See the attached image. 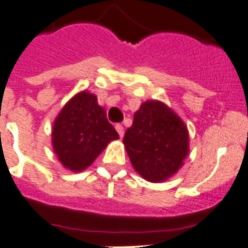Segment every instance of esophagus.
I'll return each instance as SVG.
<instances>
[{
	"mask_svg": "<svg viewBox=\"0 0 248 248\" xmlns=\"http://www.w3.org/2000/svg\"><path fill=\"white\" fill-rule=\"evenodd\" d=\"M116 130H117V132H118V135L121 136V138H122V136H124V126H122V124H116Z\"/></svg>",
	"mask_w": 248,
	"mask_h": 248,
	"instance_id": "esophagus-1",
	"label": "esophagus"
}]
</instances>
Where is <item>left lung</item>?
Segmentation results:
<instances>
[{"label": "left lung", "mask_w": 248, "mask_h": 248, "mask_svg": "<svg viewBox=\"0 0 248 248\" xmlns=\"http://www.w3.org/2000/svg\"><path fill=\"white\" fill-rule=\"evenodd\" d=\"M124 144L136 172L145 180L161 183L176 173L188 155V128L167 105L148 100L134 114Z\"/></svg>", "instance_id": "8db88e82"}]
</instances>
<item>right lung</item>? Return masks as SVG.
<instances>
[{
	"label": "right lung",
	"instance_id": "add662e5",
	"mask_svg": "<svg viewBox=\"0 0 248 248\" xmlns=\"http://www.w3.org/2000/svg\"><path fill=\"white\" fill-rule=\"evenodd\" d=\"M118 138L97 97L87 91L72 97L52 126L54 152L60 163L75 172L87 169L108 143Z\"/></svg>",
	"mask_w": 248,
	"mask_h": 248
}]
</instances>
